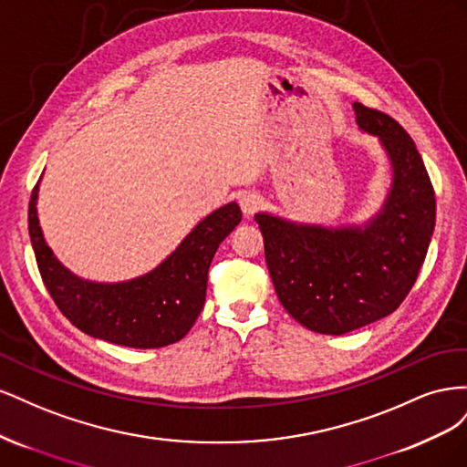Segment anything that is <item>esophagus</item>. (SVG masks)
Wrapping results in <instances>:
<instances>
[{"instance_id": "34e87169", "label": "esophagus", "mask_w": 467, "mask_h": 467, "mask_svg": "<svg viewBox=\"0 0 467 467\" xmlns=\"http://www.w3.org/2000/svg\"><path fill=\"white\" fill-rule=\"evenodd\" d=\"M261 202H263V199H261L259 192L245 191V192L239 194V206H242L245 216H253V214H255V212H257L259 206H261Z\"/></svg>"}]
</instances>
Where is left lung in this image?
I'll return each mask as SVG.
<instances>
[{
    "instance_id": "left-lung-1",
    "label": "left lung",
    "mask_w": 467,
    "mask_h": 467,
    "mask_svg": "<svg viewBox=\"0 0 467 467\" xmlns=\"http://www.w3.org/2000/svg\"><path fill=\"white\" fill-rule=\"evenodd\" d=\"M391 167L384 204L364 223L321 225L255 214L280 304L304 327L345 335L389 316L413 288L434 232L436 201L417 146L384 112L352 105Z\"/></svg>"
}]
</instances>
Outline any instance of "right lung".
Returning <instances> with one entry per match:
<instances>
[{"mask_svg": "<svg viewBox=\"0 0 467 467\" xmlns=\"http://www.w3.org/2000/svg\"><path fill=\"white\" fill-rule=\"evenodd\" d=\"M38 187L29 202V235L45 286L78 329L130 348H160L185 337L206 300L208 268L220 244L242 222L237 202L202 218L151 271L130 280L97 282L64 266L38 222Z\"/></svg>", "mask_w": 467, "mask_h": 467, "instance_id": "obj_1", "label": "right lung"}]
</instances>
